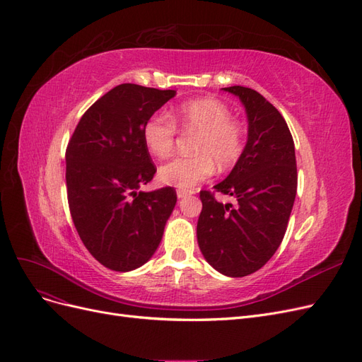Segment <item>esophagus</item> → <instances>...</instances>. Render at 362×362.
<instances>
[{
	"label": "esophagus",
	"instance_id": "34e87169",
	"mask_svg": "<svg viewBox=\"0 0 362 362\" xmlns=\"http://www.w3.org/2000/svg\"><path fill=\"white\" fill-rule=\"evenodd\" d=\"M189 194H192V192H189V190H182V189H178V190H177V196H178L180 199L185 198V196H189Z\"/></svg>",
	"mask_w": 362,
	"mask_h": 362
}]
</instances>
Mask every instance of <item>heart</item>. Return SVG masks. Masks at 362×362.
Segmentation results:
<instances>
[{"label": "heart", "instance_id": "1", "mask_svg": "<svg viewBox=\"0 0 362 362\" xmlns=\"http://www.w3.org/2000/svg\"><path fill=\"white\" fill-rule=\"evenodd\" d=\"M175 118L184 131L196 133L192 157H177L160 168V180L182 190H190L214 172L231 169L245 151V128L231 117L229 107L214 98L182 103ZM145 145L152 154L164 158L172 154L178 125L166 112L151 115L141 128Z\"/></svg>", "mask_w": 362, "mask_h": 362}]
</instances>
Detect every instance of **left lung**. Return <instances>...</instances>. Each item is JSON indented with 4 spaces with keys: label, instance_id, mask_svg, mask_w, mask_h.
Here are the masks:
<instances>
[{
    "label": "left lung",
    "instance_id": "8db88e82",
    "mask_svg": "<svg viewBox=\"0 0 362 362\" xmlns=\"http://www.w3.org/2000/svg\"><path fill=\"white\" fill-rule=\"evenodd\" d=\"M240 98L247 115V144L216 192L234 196L235 205L217 202L202 190L198 221L199 249L226 276L242 278L273 257L287 231L298 190L294 141L286 119L264 96L243 86L225 87Z\"/></svg>",
    "mask_w": 362,
    "mask_h": 362
}]
</instances>
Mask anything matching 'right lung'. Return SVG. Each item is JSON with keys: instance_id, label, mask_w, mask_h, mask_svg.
<instances>
[{"instance_id": "add662e5", "label": "right lung", "mask_w": 362, "mask_h": 362, "mask_svg": "<svg viewBox=\"0 0 362 362\" xmlns=\"http://www.w3.org/2000/svg\"><path fill=\"white\" fill-rule=\"evenodd\" d=\"M119 84L81 116L66 148V189L74 225L95 259L116 272L154 255L177 204L173 187L139 192L157 172L141 136L146 119L175 96Z\"/></svg>"}]
</instances>
